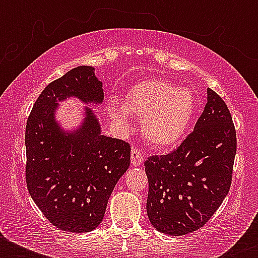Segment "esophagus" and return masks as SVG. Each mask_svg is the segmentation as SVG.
Instances as JSON below:
<instances>
[{
	"label": "esophagus",
	"mask_w": 258,
	"mask_h": 258,
	"mask_svg": "<svg viewBox=\"0 0 258 258\" xmlns=\"http://www.w3.org/2000/svg\"><path fill=\"white\" fill-rule=\"evenodd\" d=\"M143 161H145V157L141 153V150L133 149V151H131V165L137 167V166H141Z\"/></svg>",
	"instance_id": "34e87169"
}]
</instances>
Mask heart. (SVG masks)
Here are the masks:
<instances>
[{"mask_svg": "<svg viewBox=\"0 0 258 258\" xmlns=\"http://www.w3.org/2000/svg\"><path fill=\"white\" fill-rule=\"evenodd\" d=\"M197 101L191 89L176 87L165 79H146L124 95V103L107 101L109 117L121 128L130 115L142 117V135L153 149L169 150L187 133L196 113Z\"/></svg>", "mask_w": 258, "mask_h": 258, "instance_id": "obj_1", "label": "heart"}]
</instances>
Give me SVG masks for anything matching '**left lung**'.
I'll list each match as a JSON object with an SVG mask.
<instances>
[{
    "label": "left lung",
    "mask_w": 258,
    "mask_h": 258,
    "mask_svg": "<svg viewBox=\"0 0 258 258\" xmlns=\"http://www.w3.org/2000/svg\"><path fill=\"white\" fill-rule=\"evenodd\" d=\"M236 150L232 115L208 88V103L194 131L172 153L145 162L146 209L154 228L169 236L202 228L228 196Z\"/></svg>",
    "instance_id": "8db88e82"
}]
</instances>
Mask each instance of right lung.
<instances>
[{"label": "right lung", "mask_w": 258, "mask_h": 258, "mask_svg": "<svg viewBox=\"0 0 258 258\" xmlns=\"http://www.w3.org/2000/svg\"><path fill=\"white\" fill-rule=\"evenodd\" d=\"M68 98L86 104L74 129L55 116ZM103 101L95 68L80 66L45 87L26 121L28 190L50 224L67 232H91L100 225L115 184L130 167L128 143L103 135L99 117L87 107Z\"/></svg>", "instance_id": "add662e5"}]
</instances>
